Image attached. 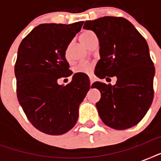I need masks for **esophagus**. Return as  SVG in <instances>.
<instances>
[{
    "mask_svg": "<svg viewBox=\"0 0 161 161\" xmlns=\"http://www.w3.org/2000/svg\"><path fill=\"white\" fill-rule=\"evenodd\" d=\"M89 82H90V84L92 85L93 84V83L94 82V77H93V75H89Z\"/></svg>",
    "mask_w": 161,
    "mask_h": 161,
    "instance_id": "1",
    "label": "esophagus"
}]
</instances>
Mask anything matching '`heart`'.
<instances>
[{
  "instance_id": "1",
  "label": "heart",
  "mask_w": 161,
  "mask_h": 161,
  "mask_svg": "<svg viewBox=\"0 0 161 161\" xmlns=\"http://www.w3.org/2000/svg\"><path fill=\"white\" fill-rule=\"evenodd\" d=\"M95 36V34L91 31H86L80 35L81 42L88 47L90 41ZM64 58L68 62L70 61V54H69V47H67L64 52ZM93 71V65L88 63H81L74 68L75 73H83V74H90Z\"/></svg>"
}]
</instances>
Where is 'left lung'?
<instances>
[{
  "instance_id": "left-lung-1",
  "label": "left lung",
  "mask_w": 161,
  "mask_h": 161,
  "mask_svg": "<svg viewBox=\"0 0 161 161\" xmlns=\"http://www.w3.org/2000/svg\"><path fill=\"white\" fill-rule=\"evenodd\" d=\"M83 28L93 31L99 41L96 76L117 77L114 86L101 82L92 85L101 93L96 103L101 119L114 130L135 126L146 114L154 98L155 67L147 42L123 17L103 16L87 21Z\"/></svg>"
}]
</instances>
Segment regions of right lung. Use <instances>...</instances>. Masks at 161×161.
I'll return each mask as SVG.
<instances>
[{
  "label": "right lung",
  "mask_w": 161,
  "mask_h": 161,
  "mask_svg": "<svg viewBox=\"0 0 161 161\" xmlns=\"http://www.w3.org/2000/svg\"><path fill=\"white\" fill-rule=\"evenodd\" d=\"M83 24H41L19 46L15 64L19 103L31 125L47 135H63L76 125L79 104L90 88L83 73H75L67 85L58 83L72 75L64 52Z\"/></svg>",
  "instance_id": "add662e5"
}]
</instances>
